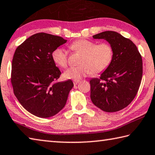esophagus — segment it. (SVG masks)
<instances>
[{"instance_id": "obj_1", "label": "esophagus", "mask_w": 155, "mask_h": 155, "mask_svg": "<svg viewBox=\"0 0 155 155\" xmlns=\"http://www.w3.org/2000/svg\"><path fill=\"white\" fill-rule=\"evenodd\" d=\"M80 82V80H78V81H73V83H74V85H77V84Z\"/></svg>"}]
</instances>
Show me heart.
Returning a JSON list of instances; mask_svg holds the SVG:
<instances>
[{
	"label": "heart",
	"instance_id": "b5f03b06",
	"mask_svg": "<svg viewBox=\"0 0 155 155\" xmlns=\"http://www.w3.org/2000/svg\"><path fill=\"white\" fill-rule=\"evenodd\" d=\"M70 49L82 55L80 66L70 67L64 73L66 79L78 81L90 74H98L104 71L110 64L113 50L107 43L98 44L96 42L81 39L74 41ZM52 58L54 62L61 68H66L68 64V53L63 48L53 51Z\"/></svg>",
	"mask_w": 155,
	"mask_h": 155
}]
</instances>
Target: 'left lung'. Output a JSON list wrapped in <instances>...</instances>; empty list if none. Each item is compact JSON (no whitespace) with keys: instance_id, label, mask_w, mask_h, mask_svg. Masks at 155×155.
Here are the masks:
<instances>
[{"instance_id":"8db88e82","label":"left lung","mask_w":155,"mask_h":155,"mask_svg":"<svg viewBox=\"0 0 155 155\" xmlns=\"http://www.w3.org/2000/svg\"><path fill=\"white\" fill-rule=\"evenodd\" d=\"M93 38L108 42L113 56L100 78L90 80L91 100L103 111H119L132 102L138 91L142 77V57L133 42L118 32L105 31Z\"/></svg>"}]
</instances>
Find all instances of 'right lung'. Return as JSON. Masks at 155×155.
Segmentation results:
<instances>
[{
	"instance_id": "right-lung-1",
	"label": "right lung",
	"mask_w": 155,
	"mask_h": 155,
	"mask_svg": "<svg viewBox=\"0 0 155 155\" xmlns=\"http://www.w3.org/2000/svg\"><path fill=\"white\" fill-rule=\"evenodd\" d=\"M67 40L44 32L35 34L16 49L12 61L11 83L21 106L38 117L58 114L66 104L71 80L56 82L61 72L52 58L53 51Z\"/></svg>"
}]
</instances>
